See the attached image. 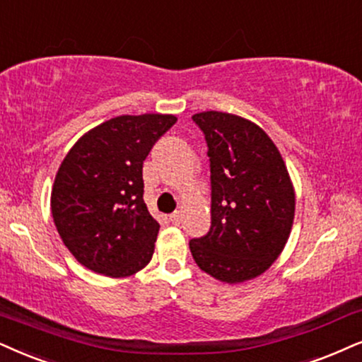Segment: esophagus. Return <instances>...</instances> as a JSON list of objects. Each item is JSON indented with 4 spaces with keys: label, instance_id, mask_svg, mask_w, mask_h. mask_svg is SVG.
<instances>
[{
    "label": "esophagus",
    "instance_id": "obj_1",
    "mask_svg": "<svg viewBox=\"0 0 362 362\" xmlns=\"http://www.w3.org/2000/svg\"><path fill=\"white\" fill-rule=\"evenodd\" d=\"M168 218H170L172 223H175V226H177V223H180V221H182V214L178 212V210H175V212L170 214V217H168Z\"/></svg>",
    "mask_w": 362,
    "mask_h": 362
}]
</instances>
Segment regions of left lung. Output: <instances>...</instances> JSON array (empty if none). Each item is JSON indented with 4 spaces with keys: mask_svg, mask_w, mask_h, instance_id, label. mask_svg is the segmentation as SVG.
<instances>
[{
    "mask_svg": "<svg viewBox=\"0 0 362 362\" xmlns=\"http://www.w3.org/2000/svg\"><path fill=\"white\" fill-rule=\"evenodd\" d=\"M210 163V228L189 242L204 272L222 282L254 279L289 239L296 195L274 141L255 123L222 112L192 117Z\"/></svg>",
    "mask_w": 362,
    "mask_h": 362,
    "instance_id": "left-lung-1",
    "label": "left lung"
}]
</instances>
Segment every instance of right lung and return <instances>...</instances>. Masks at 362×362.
I'll return each mask as SVG.
<instances>
[{
	"label": "right lung",
	"instance_id": "right-lung-1",
	"mask_svg": "<svg viewBox=\"0 0 362 362\" xmlns=\"http://www.w3.org/2000/svg\"><path fill=\"white\" fill-rule=\"evenodd\" d=\"M173 115H122L73 145L58 168L52 214L63 244L81 265L127 277L150 262L158 222L144 202V160Z\"/></svg>",
	"mask_w": 362,
	"mask_h": 362
}]
</instances>
